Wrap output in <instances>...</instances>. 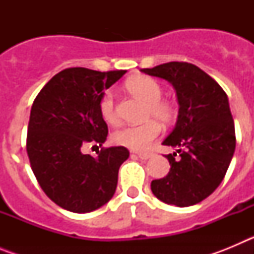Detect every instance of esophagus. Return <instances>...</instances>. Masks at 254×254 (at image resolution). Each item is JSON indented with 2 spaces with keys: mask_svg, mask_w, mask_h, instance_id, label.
I'll list each match as a JSON object with an SVG mask.
<instances>
[{
  "mask_svg": "<svg viewBox=\"0 0 254 254\" xmlns=\"http://www.w3.org/2000/svg\"><path fill=\"white\" fill-rule=\"evenodd\" d=\"M152 156V152H138L137 158H140L141 160H147Z\"/></svg>",
  "mask_w": 254,
  "mask_h": 254,
  "instance_id": "obj_1",
  "label": "esophagus"
}]
</instances>
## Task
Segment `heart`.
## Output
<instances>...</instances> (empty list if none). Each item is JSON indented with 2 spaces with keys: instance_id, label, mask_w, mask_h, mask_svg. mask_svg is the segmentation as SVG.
Here are the masks:
<instances>
[{
  "instance_id": "obj_1",
  "label": "heart",
  "mask_w": 254,
  "mask_h": 254,
  "mask_svg": "<svg viewBox=\"0 0 254 254\" xmlns=\"http://www.w3.org/2000/svg\"><path fill=\"white\" fill-rule=\"evenodd\" d=\"M126 89L138 100L146 104L145 118H155L138 126L123 127L113 133L114 143L133 151H145L150 143L160 134L161 123H169L174 118L176 109L168 100H163V89L156 80L149 76H132L126 81ZM99 113L108 125L116 126L120 122L116 111L114 96L111 91H105L100 98ZM156 119L158 120L156 121Z\"/></svg>"
}]
</instances>
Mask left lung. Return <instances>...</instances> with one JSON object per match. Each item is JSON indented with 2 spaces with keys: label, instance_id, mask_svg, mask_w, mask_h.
Returning <instances> with one entry per match:
<instances>
[{
  "label": "left lung",
  "instance_id": "obj_1",
  "mask_svg": "<svg viewBox=\"0 0 254 254\" xmlns=\"http://www.w3.org/2000/svg\"><path fill=\"white\" fill-rule=\"evenodd\" d=\"M167 80L176 89L179 111L176 127L163 141L177 147L165 155L170 170L151 182L160 201L178 207L196 205L223 182L235 150V128L228 95L205 71L187 62H169L141 69Z\"/></svg>",
  "mask_w": 254,
  "mask_h": 254
}]
</instances>
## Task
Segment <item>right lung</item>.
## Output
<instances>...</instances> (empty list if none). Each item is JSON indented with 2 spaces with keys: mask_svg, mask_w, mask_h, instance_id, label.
I'll return each instance as SVG.
<instances>
[{
  "mask_svg": "<svg viewBox=\"0 0 254 254\" xmlns=\"http://www.w3.org/2000/svg\"><path fill=\"white\" fill-rule=\"evenodd\" d=\"M125 73L66 68L44 85L33 103L26 138L31 169L44 193L64 210L91 212L116 192L118 170L128 159V150L108 147L94 158L84 154L82 146H102L107 140L100 98Z\"/></svg>",
  "mask_w": 254,
  "mask_h": 254,
  "instance_id": "1",
  "label": "right lung"
}]
</instances>
